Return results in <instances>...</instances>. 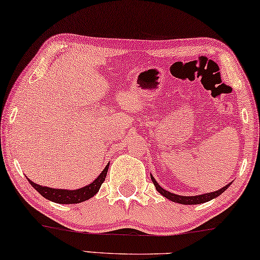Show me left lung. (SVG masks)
Returning a JSON list of instances; mask_svg holds the SVG:
<instances>
[{
    "mask_svg": "<svg viewBox=\"0 0 260 260\" xmlns=\"http://www.w3.org/2000/svg\"><path fill=\"white\" fill-rule=\"evenodd\" d=\"M151 181H152V183H154V186L156 187V189H157L159 194H162L165 198L169 199L170 201L177 202V204H181V205H199V204H204V202L211 201L212 199L218 198L220 194H222L223 191H225L231 184V183L226 184V186L222 187L221 189H219L216 191H212V193L195 195V197H183V195H177V194L170 193V191L163 189V188L159 186L157 182H156V180L154 179V176H152V175H151Z\"/></svg>",
    "mask_w": 260,
    "mask_h": 260,
    "instance_id": "obj_1",
    "label": "left lung"
}]
</instances>
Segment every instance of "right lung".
I'll return each instance as SVG.
<instances>
[{"instance_id": "obj_1", "label": "right lung", "mask_w": 260, "mask_h": 260, "mask_svg": "<svg viewBox=\"0 0 260 260\" xmlns=\"http://www.w3.org/2000/svg\"><path fill=\"white\" fill-rule=\"evenodd\" d=\"M109 165H106L104 170L101 173L97 179L92 181L90 184L85 186L83 188H79V189L74 190H69V189H55V188H49L46 186H40V184L34 183L33 181H29V183L33 186L35 189H37L39 193H40L42 197L47 199L49 201L56 202V204H79V202L86 201L92 197H94L95 194L98 193L99 188L105 181L106 174H108Z\"/></svg>"}]
</instances>
